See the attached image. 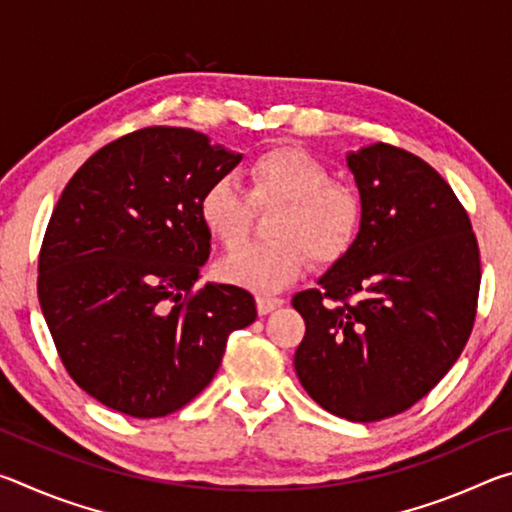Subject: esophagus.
Masks as SVG:
<instances>
[{
    "mask_svg": "<svg viewBox=\"0 0 512 512\" xmlns=\"http://www.w3.org/2000/svg\"><path fill=\"white\" fill-rule=\"evenodd\" d=\"M284 300L282 298H275V296H257V311L262 316L271 314L277 307H282Z\"/></svg>",
    "mask_w": 512,
    "mask_h": 512,
    "instance_id": "34e87169",
    "label": "esophagus"
}]
</instances>
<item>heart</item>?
Returning a JSON list of instances; mask_svg holds the SVG:
<instances>
[{
    "mask_svg": "<svg viewBox=\"0 0 512 512\" xmlns=\"http://www.w3.org/2000/svg\"><path fill=\"white\" fill-rule=\"evenodd\" d=\"M250 201H280L268 221L273 239L248 244L221 262V275L239 287L271 293L296 280L307 264L336 262L357 241L361 203L352 189L329 183V171L309 153L293 146L264 151L248 164ZM198 219L223 246L244 241L250 205L228 176L203 187L196 203Z\"/></svg>",
    "mask_w": 512,
    "mask_h": 512,
    "instance_id": "heart-1",
    "label": "heart"
}]
</instances>
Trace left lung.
I'll return each instance as SVG.
<instances>
[{"instance_id": "8db88e82", "label": "left lung", "mask_w": 512, "mask_h": 512, "mask_svg": "<svg viewBox=\"0 0 512 512\" xmlns=\"http://www.w3.org/2000/svg\"><path fill=\"white\" fill-rule=\"evenodd\" d=\"M359 189L354 246L300 291L293 366L311 400L352 422L422 400L470 339L481 259L470 216L440 173L397 146L345 155Z\"/></svg>"}]
</instances>
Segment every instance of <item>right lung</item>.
Segmentation results:
<instances>
[{
    "label": "right lung",
    "mask_w": 512,
    "mask_h": 512,
    "mask_svg": "<svg viewBox=\"0 0 512 512\" xmlns=\"http://www.w3.org/2000/svg\"><path fill=\"white\" fill-rule=\"evenodd\" d=\"M244 155L192 128H142L99 149L51 214L38 298L56 350L94 400L133 418L183 409L210 384L255 298L201 280L203 187Z\"/></svg>",
    "instance_id": "obj_1"
}]
</instances>
